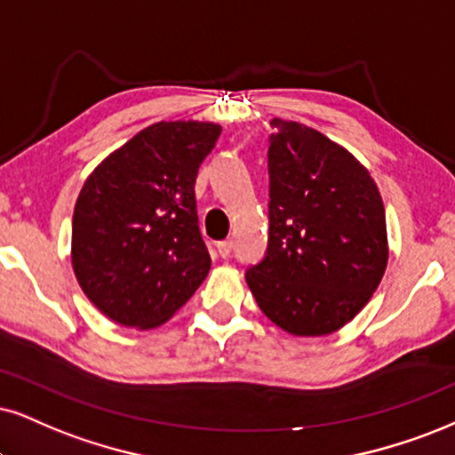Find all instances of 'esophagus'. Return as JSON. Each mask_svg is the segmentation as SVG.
<instances>
[{
    "mask_svg": "<svg viewBox=\"0 0 455 455\" xmlns=\"http://www.w3.org/2000/svg\"><path fill=\"white\" fill-rule=\"evenodd\" d=\"M217 253H219V257H223V259L232 255V240H223V243H217Z\"/></svg>",
    "mask_w": 455,
    "mask_h": 455,
    "instance_id": "34e87169",
    "label": "esophagus"
}]
</instances>
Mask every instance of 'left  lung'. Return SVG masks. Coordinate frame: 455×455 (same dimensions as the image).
I'll return each mask as SVG.
<instances>
[{
	"instance_id": "obj_1",
	"label": "left lung",
	"mask_w": 455,
	"mask_h": 455,
	"mask_svg": "<svg viewBox=\"0 0 455 455\" xmlns=\"http://www.w3.org/2000/svg\"><path fill=\"white\" fill-rule=\"evenodd\" d=\"M270 124V238L246 284L283 331L329 335L367 306L384 276V202L341 145L299 122Z\"/></svg>"
}]
</instances>
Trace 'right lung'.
<instances>
[{
  "label": "right lung",
  "mask_w": 455,
  "mask_h": 455,
  "mask_svg": "<svg viewBox=\"0 0 455 455\" xmlns=\"http://www.w3.org/2000/svg\"><path fill=\"white\" fill-rule=\"evenodd\" d=\"M219 134L212 122H156L84 183L73 211V272L114 323L158 327L209 274L194 185Z\"/></svg>",
  "instance_id": "obj_1"
}]
</instances>
